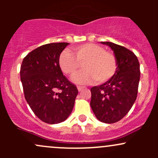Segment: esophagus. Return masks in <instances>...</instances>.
<instances>
[{
  "mask_svg": "<svg viewBox=\"0 0 158 158\" xmlns=\"http://www.w3.org/2000/svg\"><path fill=\"white\" fill-rule=\"evenodd\" d=\"M84 88H85V86H81V85H78L77 86V89L78 90H79V92H81V91H82Z\"/></svg>",
  "mask_w": 158,
  "mask_h": 158,
  "instance_id": "esophagus-1",
  "label": "esophagus"
}]
</instances>
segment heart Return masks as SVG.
Instances as JSON below:
<instances>
[{
	"label": "heart",
	"mask_w": 158,
	"mask_h": 158,
	"mask_svg": "<svg viewBox=\"0 0 158 158\" xmlns=\"http://www.w3.org/2000/svg\"><path fill=\"white\" fill-rule=\"evenodd\" d=\"M81 64L84 70L72 79L77 84H86L94 80L98 84L105 83L114 77L118 67V59L113 52L94 44L73 47V53L63 50L59 56L60 69L67 76H73Z\"/></svg>",
	"instance_id": "b5f03b06"
}]
</instances>
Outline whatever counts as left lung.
Listing matches in <instances>:
<instances>
[{"label": "left lung", "mask_w": 158, "mask_h": 158, "mask_svg": "<svg viewBox=\"0 0 158 158\" xmlns=\"http://www.w3.org/2000/svg\"><path fill=\"white\" fill-rule=\"evenodd\" d=\"M114 51L118 63L115 75L109 81L91 89L90 106L95 117L105 123L123 118L138 95L140 64L132 51L111 42H102Z\"/></svg>", "instance_id": "1"}]
</instances>
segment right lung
Listing matches in <instances>:
<instances>
[{
	"label": "right lung",
	"mask_w": 158,
	"mask_h": 158,
	"mask_svg": "<svg viewBox=\"0 0 158 158\" xmlns=\"http://www.w3.org/2000/svg\"><path fill=\"white\" fill-rule=\"evenodd\" d=\"M68 45L52 43L37 47L23 58L20 66L25 99L36 116L46 123L66 120L79 92L59 65V56Z\"/></svg>",
	"instance_id": "add662e5"
}]
</instances>
